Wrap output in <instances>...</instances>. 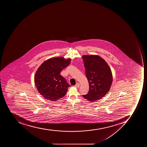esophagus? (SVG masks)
<instances>
[{"label":"esophagus","instance_id":"34e87169","mask_svg":"<svg viewBox=\"0 0 147 147\" xmlns=\"http://www.w3.org/2000/svg\"><path fill=\"white\" fill-rule=\"evenodd\" d=\"M80 84L79 83H77L76 84H75V87H77V88H79V87H80Z\"/></svg>","mask_w":147,"mask_h":147}]
</instances>
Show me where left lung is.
Returning <instances> with one entry per match:
<instances>
[{
    "label": "left lung",
    "mask_w": 147,
    "mask_h": 147,
    "mask_svg": "<svg viewBox=\"0 0 147 147\" xmlns=\"http://www.w3.org/2000/svg\"><path fill=\"white\" fill-rule=\"evenodd\" d=\"M86 74L89 84V91L83 95L90 102H95L106 95L111 87L113 75L106 61L98 55L82 56Z\"/></svg>",
    "instance_id": "8db88e82"
}]
</instances>
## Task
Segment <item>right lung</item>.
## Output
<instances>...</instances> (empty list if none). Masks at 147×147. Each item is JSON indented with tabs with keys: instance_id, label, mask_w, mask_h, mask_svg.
<instances>
[{
	"instance_id": "1",
	"label": "right lung",
	"mask_w": 147,
	"mask_h": 147,
	"mask_svg": "<svg viewBox=\"0 0 147 147\" xmlns=\"http://www.w3.org/2000/svg\"><path fill=\"white\" fill-rule=\"evenodd\" d=\"M71 59L63 57L50 58L39 66L35 74L34 82L41 95L49 101H56L65 96L69 87L61 70L70 63Z\"/></svg>"
}]
</instances>
